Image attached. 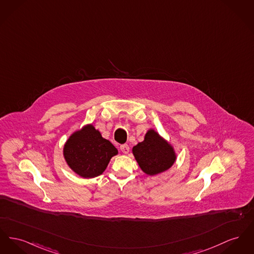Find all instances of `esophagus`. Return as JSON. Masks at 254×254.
I'll return each instance as SVG.
<instances>
[{"label":"esophagus","instance_id":"1","mask_svg":"<svg viewBox=\"0 0 254 254\" xmlns=\"http://www.w3.org/2000/svg\"><path fill=\"white\" fill-rule=\"evenodd\" d=\"M120 149L121 150L124 152V153H128V151H129V147H128V145L127 144H124V145H121L120 146Z\"/></svg>","mask_w":254,"mask_h":254}]
</instances>
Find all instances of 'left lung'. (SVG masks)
<instances>
[{
    "label": "left lung",
    "instance_id": "left-lung-1",
    "mask_svg": "<svg viewBox=\"0 0 254 254\" xmlns=\"http://www.w3.org/2000/svg\"><path fill=\"white\" fill-rule=\"evenodd\" d=\"M132 152L142 171L149 176L165 172L176 160L174 149L153 129H149L145 140L133 147Z\"/></svg>",
    "mask_w": 254,
    "mask_h": 254
}]
</instances>
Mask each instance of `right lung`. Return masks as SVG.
Here are the masks:
<instances>
[{
    "instance_id": "obj_1",
    "label": "right lung",
    "mask_w": 254,
    "mask_h": 254,
    "mask_svg": "<svg viewBox=\"0 0 254 254\" xmlns=\"http://www.w3.org/2000/svg\"><path fill=\"white\" fill-rule=\"evenodd\" d=\"M63 153L67 164L75 173L91 179L105 172L111 157L118 150L89 125L70 136Z\"/></svg>"
}]
</instances>
